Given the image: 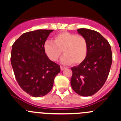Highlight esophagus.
Segmentation results:
<instances>
[{
  "label": "esophagus",
  "instance_id": "obj_1",
  "mask_svg": "<svg viewBox=\"0 0 121 121\" xmlns=\"http://www.w3.org/2000/svg\"><path fill=\"white\" fill-rule=\"evenodd\" d=\"M65 69V67H64L61 66H61H60V69H61V71L64 70Z\"/></svg>",
  "mask_w": 121,
  "mask_h": 121
}]
</instances>
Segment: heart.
<instances>
[{
  "label": "heart",
  "instance_id": "1",
  "mask_svg": "<svg viewBox=\"0 0 121 121\" xmlns=\"http://www.w3.org/2000/svg\"><path fill=\"white\" fill-rule=\"evenodd\" d=\"M53 42L47 41L44 46L45 54L52 61H56L63 51L61 58L65 64L78 65L86 58L87 42L85 37L69 32H60L53 37Z\"/></svg>",
  "mask_w": 121,
  "mask_h": 121
}]
</instances>
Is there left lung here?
Returning a JSON list of instances; mask_svg holds the SVG:
<instances>
[{"mask_svg": "<svg viewBox=\"0 0 121 121\" xmlns=\"http://www.w3.org/2000/svg\"><path fill=\"white\" fill-rule=\"evenodd\" d=\"M77 31L86 39L87 54L83 63L71 69L70 83L77 94L90 96L101 89L108 77L112 62V51L108 41L97 31L85 28Z\"/></svg>", "mask_w": 121, "mask_h": 121, "instance_id": "left-lung-1", "label": "left lung"}]
</instances>
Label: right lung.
<instances>
[{"mask_svg":"<svg viewBox=\"0 0 121 121\" xmlns=\"http://www.w3.org/2000/svg\"><path fill=\"white\" fill-rule=\"evenodd\" d=\"M53 30L38 29L23 34L12 45L10 61L14 74L23 91L33 97L50 92L60 66L44 51L45 41Z\"/></svg>","mask_w":121,"mask_h":121,"instance_id":"right-lung-1","label":"right lung"}]
</instances>
